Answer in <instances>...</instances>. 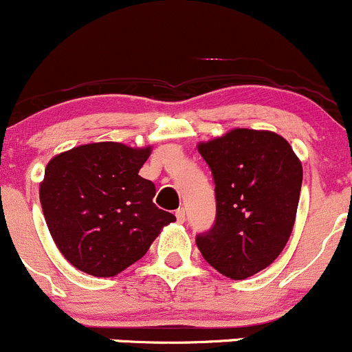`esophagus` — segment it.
I'll return each mask as SVG.
<instances>
[{
  "instance_id": "esophagus-1",
  "label": "esophagus",
  "mask_w": 352,
  "mask_h": 352,
  "mask_svg": "<svg viewBox=\"0 0 352 352\" xmlns=\"http://www.w3.org/2000/svg\"><path fill=\"white\" fill-rule=\"evenodd\" d=\"M184 217H186V213H184V208H177V210H176V219H177V222L183 223V222H184Z\"/></svg>"
}]
</instances>
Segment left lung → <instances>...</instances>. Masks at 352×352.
<instances>
[{"label": "left lung", "mask_w": 352, "mask_h": 352, "mask_svg": "<svg viewBox=\"0 0 352 352\" xmlns=\"http://www.w3.org/2000/svg\"><path fill=\"white\" fill-rule=\"evenodd\" d=\"M215 181V226L197 235L210 266L230 280H245L285 249L298 208L302 162L270 130L234 129L198 144Z\"/></svg>", "instance_id": "left-lung-1"}]
</instances>
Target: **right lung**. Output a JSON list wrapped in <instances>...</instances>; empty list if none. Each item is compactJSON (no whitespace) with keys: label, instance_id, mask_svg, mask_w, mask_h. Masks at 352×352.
<instances>
[{"label":"right lung","instance_id":"1","mask_svg":"<svg viewBox=\"0 0 352 352\" xmlns=\"http://www.w3.org/2000/svg\"><path fill=\"white\" fill-rule=\"evenodd\" d=\"M151 147L95 142L49 161L41 203L54 242L69 263L110 278L149 251L173 213L152 201L154 183L139 176Z\"/></svg>","mask_w":352,"mask_h":352}]
</instances>
